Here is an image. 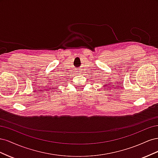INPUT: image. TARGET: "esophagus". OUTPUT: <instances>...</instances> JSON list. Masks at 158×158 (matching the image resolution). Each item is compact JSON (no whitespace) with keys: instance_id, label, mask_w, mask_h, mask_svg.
<instances>
[{"instance_id":"obj_1","label":"esophagus","mask_w":158,"mask_h":158,"mask_svg":"<svg viewBox=\"0 0 158 158\" xmlns=\"http://www.w3.org/2000/svg\"><path fill=\"white\" fill-rule=\"evenodd\" d=\"M82 72L80 70H77V69H76V71H75V74H76L77 75L82 74Z\"/></svg>"}]
</instances>
